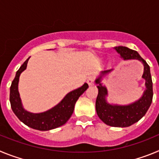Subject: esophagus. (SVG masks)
<instances>
[{
  "label": "esophagus",
  "mask_w": 159,
  "mask_h": 159,
  "mask_svg": "<svg viewBox=\"0 0 159 159\" xmlns=\"http://www.w3.org/2000/svg\"><path fill=\"white\" fill-rule=\"evenodd\" d=\"M94 82H95V77L92 76V75H90V76L87 79V83H88V85H90V86L94 85Z\"/></svg>",
  "instance_id": "esophagus-1"
}]
</instances>
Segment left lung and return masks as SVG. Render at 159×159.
Instances as JSON below:
<instances>
[{"label":"left lung","mask_w":159,"mask_h":159,"mask_svg":"<svg viewBox=\"0 0 159 159\" xmlns=\"http://www.w3.org/2000/svg\"><path fill=\"white\" fill-rule=\"evenodd\" d=\"M116 51L120 55L123 60H137L143 64L144 71L142 78L145 80L146 89L140 99L127 105L109 103L107 100L108 95L107 88L102 85V77L112 71V69L103 71L95 80V84L99 90L95 102V109L99 119L108 126L116 127H127L137 123L148 111L153 99V83L151 79L150 66L140 55L134 50L123 46L115 47Z\"/></svg>","instance_id":"8db88e82"}]
</instances>
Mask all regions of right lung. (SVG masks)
I'll list each match as a JSON object with an SVG mask.
<instances>
[{"mask_svg": "<svg viewBox=\"0 0 159 159\" xmlns=\"http://www.w3.org/2000/svg\"><path fill=\"white\" fill-rule=\"evenodd\" d=\"M29 58L25 60L16 73L10 87L11 107L16 117L28 127L38 130H49L65 124L70 119L74 111L75 104L80 96L88 88L87 83L80 88L73 90L64 96L58 104L51 109L41 113H32L26 111L22 105L18 91L20 75L26 69Z\"/></svg>", "mask_w": 159, "mask_h": 159, "instance_id": "1", "label": "right lung"}]
</instances>
